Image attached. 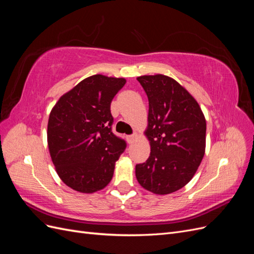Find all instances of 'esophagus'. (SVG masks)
Instances as JSON below:
<instances>
[{
  "mask_svg": "<svg viewBox=\"0 0 254 254\" xmlns=\"http://www.w3.org/2000/svg\"><path fill=\"white\" fill-rule=\"evenodd\" d=\"M135 139H136V134H131V135H128V136H127V141H128L129 144L133 143Z\"/></svg>",
  "mask_w": 254,
  "mask_h": 254,
  "instance_id": "1",
  "label": "esophagus"
}]
</instances>
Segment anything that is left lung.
<instances>
[{
  "label": "left lung",
  "instance_id": "left-lung-1",
  "mask_svg": "<svg viewBox=\"0 0 254 254\" xmlns=\"http://www.w3.org/2000/svg\"><path fill=\"white\" fill-rule=\"evenodd\" d=\"M148 97V126L145 134L150 156L136 164L135 177L151 193L166 195L188 184L205 150L206 123L196 99L168 76L136 78Z\"/></svg>",
  "mask_w": 254,
  "mask_h": 254
}]
</instances>
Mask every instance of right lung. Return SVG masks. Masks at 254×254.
Wrapping results in <instances>:
<instances>
[{"label":"right lung","mask_w":254,"mask_h":254,"mask_svg":"<svg viewBox=\"0 0 254 254\" xmlns=\"http://www.w3.org/2000/svg\"><path fill=\"white\" fill-rule=\"evenodd\" d=\"M125 78L90 76L59 98L50 113L48 145L60 179L80 193L108 186L126 142L112 130L110 105Z\"/></svg>","instance_id":"right-lung-1"}]
</instances>
